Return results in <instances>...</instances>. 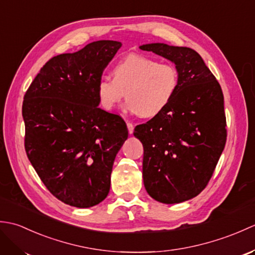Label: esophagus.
Wrapping results in <instances>:
<instances>
[{
	"label": "esophagus",
	"mask_w": 255,
	"mask_h": 255,
	"mask_svg": "<svg viewBox=\"0 0 255 255\" xmlns=\"http://www.w3.org/2000/svg\"><path fill=\"white\" fill-rule=\"evenodd\" d=\"M127 127H128V132L131 134L133 132V128H134L133 125L131 123H127Z\"/></svg>",
	"instance_id": "obj_1"
}]
</instances>
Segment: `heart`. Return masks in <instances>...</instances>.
Segmentation results:
<instances>
[{"mask_svg":"<svg viewBox=\"0 0 255 255\" xmlns=\"http://www.w3.org/2000/svg\"><path fill=\"white\" fill-rule=\"evenodd\" d=\"M177 69L152 58L129 55L113 68V79L102 78L97 97L105 111H113L126 97V110L133 115L153 117L165 110L178 89Z\"/></svg>","mask_w":255,"mask_h":255,"instance_id":"obj_1","label":"heart"}]
</instances>
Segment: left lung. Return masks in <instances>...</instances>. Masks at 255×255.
I'll return each instance as SVG.
<instances>
[{"instance_id": "left-lung-1", "label": "left lung", "mask_w": 255, "mask_h": 255, "mask_svg": "<svg viewBox=\"0 0 255 255\" xmlns=\"http://www.w3.org/2000/svg\"><path fill=\"white\" fill-rule=\"evenodd\" d=\"M139 48L174 63L180 78L165 110L134 128L133 136L143 145V184L156 202L183 203L206 187L224 151V94L192 48L164 42Z\"/></svg>"}]
</instances>
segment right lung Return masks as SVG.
<instances>
[{
	"instance_id": "1",
	"label": "right lung",
	"mask_w": 255,
	"mask_h": 255,
	"mask_svg": "<svg viewBox=\"0 0 255 255\" xmlns=\"http://www.w3.org/2000/svg\"><path fill=\"white\" fill-rule=\"evenodd\" d=\"M122 45L93 41L51 58L24 96L27 156L53 196L73 207L106 198L114 161L128 138L123 118L101 110L96 92Z\"/></svg>"
}]
</instances>
